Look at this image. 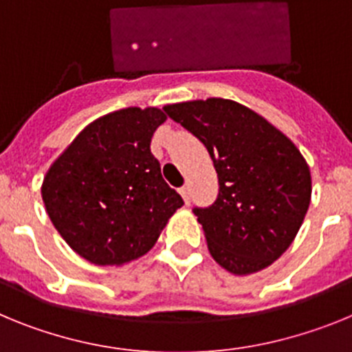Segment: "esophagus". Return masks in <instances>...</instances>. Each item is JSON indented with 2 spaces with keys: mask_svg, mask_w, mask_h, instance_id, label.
<instances>
[{
  "mask_svg": "<svg viewBox=\"0 0 352 352\" xmlns=\"http://www.w3.org/2000/svg\"><path fill=\"white\" fill-rule=\"evenodd\" d=\"M179 194H182V197L185 199L186 204H190V186L183 185L182 188H179Z\"/></svg>",
  "mask_w": 352,
  "mask_h": 352,
  "instance_id": "1",
  "label": "esophagus"
}]
</instances>
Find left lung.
<instances>
[{
	"label": "left lung",
	"instance_id": "1",
	"mask_svg": "<svg viewBox=\"0 0 352 352\" xmlns=\"http://www.w3.org/2000/svg\"><path fill=\"white\" fill-rule=\"evenodd\" d=\"M206 146L219 197L194 208L211 257L234 275L268 268L294 241L312 195L309 164L300 149L252 109L227 98L164 107Z\"/></svg>",
	"mask_w": 352,
	"mask_h": 352
}]
</instances>
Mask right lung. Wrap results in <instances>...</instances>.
<instances>
[{
    "label": "right lung",
    "instance_id": "add662e5",
    "mask_svg": "<svg viewBox=\"0 0 352 352\" xmlns=\"http://www.w3.org/2000/svg\"><path fill=\"white\" fill-rule=\"evenodd\" d=\"M162 109L126 107L89 123L42 183L49 219L68 247L98 266H123L157 243L183 199L162 178L151 138Z\"/></svg>",
    "mask_w": 352,
    "mask_h": 352
}]
</instances>
